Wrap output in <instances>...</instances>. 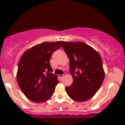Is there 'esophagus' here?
I'll return each instance as SVG.
<instances>
[{"instance_id": "obj_1", "label": "esophagus", "mask_w": 125, "mask_h": 125, "mask_svg": "<svg viewBox=\"0 0 125 125\" xmlns=\"http://www.w3.org/2000/svg\"><path fill=\"white\" fill-rule=\"evenodd\" d=\"M65 75H66V74L64 73V74H62V75H59V78H61V79H62V78H63V77L65 76Z\"/></svg>"}]
</instances>
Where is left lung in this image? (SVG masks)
<instances>
[{
  "instance_id": "1",
  "label": "left lung",
  "mask_w": 125,
  "mask_h": 125,
  "mask_svg": "<svg viewBox=\"0 0 125 125\" xmlns=\"http://www.w3.org/2000/svg\"><path fill=\"white\" fill-rule=\"evenodd\" d=\"M62 47L70 61V73L73 78L66 91L73 100H88L100 88L105 73L100 55L92 47L81 42H63Z\"/></svg>"
}]
</instances>
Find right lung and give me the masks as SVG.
<instances>
[{"label": "right lung", "instance_id": "right-lung-1", "mask_svg": "<svg viewBox=\"0 0 125 125\" xmlns=\"http://www.w3.org/2000/svg\"><path fill=\"white\" fill-rule=\"evenodd\" d=\"M63 41L44 42L28 49L19 61L17 80L23 94L30 100L42 103L52 96L59 83L50 65V58L61 48Z\"/></svg>", "mask_w": 125, "mask_h": 125}]
</instances>
